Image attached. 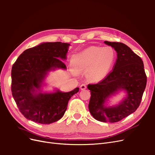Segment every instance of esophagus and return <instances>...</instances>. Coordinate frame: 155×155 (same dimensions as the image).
Here are the masks:
<instances>
[{
    "instance_id": "esophagus-1",
    "label": "esophagus",
    "mask_w": 155,
    "mask_h": 155,
    "mask_svg": "<svg viewBox=\"0 0 155 155\" xmlns=\"http://www.w3.org/2000/svg\"><path fill=\"white\" fill-rule=\"evenodd\" d=\"M86 87H87V86L85 84H82L81 85V89H82V90H84V89H86Z\"/></svg>"
}]
</instances>
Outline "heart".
Masks as SVG:
<instances>
[{"label":"heart","instance_id":"heart-1","mask_svg":"<svg viewBox=\"0 0 155 155\" xmlns=\"http://www.w3.org/2000/svg\"><path fill=\"white\" fill-rule=\"evenodd\" d=\"M116 58V53L111 46H91L74 55L72 64L77 72L86 71L90 81H101L109 73Z\"/></svg>","mask_w":155,"mask_h":155}]
</instances>
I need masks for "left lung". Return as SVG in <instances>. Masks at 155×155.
<instances>
[{"instance_id": "left-lung-1", "label": "left lung", "mask_w": 155, "mask_h": 155, "mask_svg": "<svg viewBox=\"0 0 155 155\" xmlns=\"http://www.w3.org/2000/svg\"><path fill=\"white\" fill-rule=\"evenodd\" d=\"M117 53L113 69L101 81L88 84L91 91L89 110L92 116L103 122H117L135 111L140 104L146 89L147 76L142 58L127 45L121 42L105 41ZM120 89L128 97L118 106L105 107L103 104L111 94Z\"/></svg>"}]
</instances>
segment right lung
I'll return each mask as SVG.
<instances>
[{"instance_id": "obj_1", "label": "right lung", "mask_w": 155, "mask_h": 155, "mask_svg": "<svg viewBox=\"0 0 155 155\" xmlns=\"http://www.w3.org/2000/svg\"><path fill=\"white\" fill-rule=\"evenodd\" d=\"M69 44L46 42L29 48L20 55L12 69V92L17 106L24 117L42 124L57 122L64 114L69 99L79 88L62 93H35L47 73L54 68L66 69L65 59Z\"/></svg>"}]
</instances>
